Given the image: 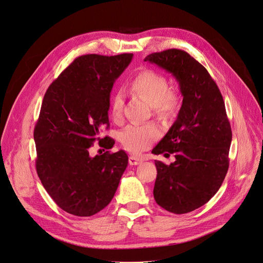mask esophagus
I'll list each match as a JSON object with an SVG mask.
<instances>
[{
  "instance_id": "esophagus-1",
  "label": "esophagus",
  "mask_w": 263,
  "mask_h": 263,
  "mask_svg": "<svg viewBox=\"0 0 263 263\" xmlns=\"http://www.w3.org/2000/svg\"><path fill=\"white\" fill-rule=\"evenodd\" d=\"M142 161H144V159L141 157H135V156H130L129 157V163L130 165H138Z\"/></svg>"
}]
</instances>
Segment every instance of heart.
Segmentation results:
<instances>
[{
	"mask_svg": "<svg viewBox=\"0 0 263 263\" xmlns=\"http://www.w3.org/2000/svg\"><path fill=\"white\" fill-rule=\"evenodd\" d=\"M130 88L134 93L145 99L153 106L156 116L160 119H172L180 109L179 92L168 88L166 76L158 71L143 68L133 77ZM123 105V95L118 91L110 100V115L115 120L121 119ZM160 134L161 131L156 123L131 124L121 132L120 141L125 149L139 154L149 148Z\"/></svg>",
	"mask_w": 263,
	"mask_h": 263,
	"instance_id": "heart-1",
	"label": "heart"
}]
</instances>
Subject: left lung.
<instances>
[{
    "label": "left lung",
    "instance_id": "1",
    "mask_svg": "<svg viewBox=\"0 0 263 263\" xmlns=\"http://www.w3.org/2000/svg\"><path fill=\"white\" fill-rule=\"evenodd\" d=\"M145 61L172 74L184 97L176 121L153 154H175L176 159L170 165L155 160L157 204L186 214L209 202L220 188L229 168L231 125L219 88L188 52L172 48L148 54Z\"/></svg>",
    "mask_w": 263,
    "mask_h": 263
}]
</instances>
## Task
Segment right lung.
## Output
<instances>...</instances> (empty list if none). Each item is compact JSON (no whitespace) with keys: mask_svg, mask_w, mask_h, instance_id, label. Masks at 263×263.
Masks as SVG:
<instances>
[{"mask_svg":"<svg viewBox=\"0 0 263 263\" xmlns=\"http://www.w3.org/2000/svg\"><path fill=\"white\" fill-rule=\"evenodd\" d=\"M132 53L84 54L54 79L44 96L34 128L36 172L60 209L79 217L107 206L128 165L123 151L90 157L96 141L110 149L115 141L100 138L109 128V96Z\"/></svg>","mask_w":263,"mask_h":263,"instance_id":"add662e5","label":"right lung"}]
</instances>
